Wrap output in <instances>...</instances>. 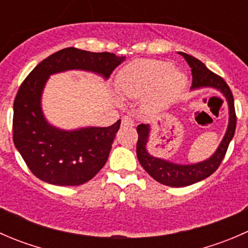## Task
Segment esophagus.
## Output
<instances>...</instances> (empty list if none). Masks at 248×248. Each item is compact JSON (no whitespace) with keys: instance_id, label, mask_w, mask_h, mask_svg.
<instances>
[{"instance_id":"obj_1","label":"esophagus","mask_w":248,"mask_h":248,"mask_svg":"<svg viewBox=\"0 0 248 248\" xmlns=\"http://www.w3.org/2000/svg\"><path fill=\"white\" fill-rule=\"evenodd\" d=\"M121 124H122V127H133L134 121L129 116H124V117H122Z\"/></svg>"}]
</instances>
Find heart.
I'll return each mask as SVG.
<instances>
[{
	"label": "heart",
	"mask_w": 248,
	"mask_h": 248,
	"mask_svg": "<svg viewBox=\"0 0 248 248\" xmlns=\"http://www.w3.org/2000/svg\"><path fill=\"white\" fill-rule=\"evenodd\" d=\"M187 78L172 64L159 60H138L121 69L116 79L120 94L126 98L145 97L149 108L164 109L182 94Z\"/></svg>",
	"instance_id": "b5f03b06"
}]
</instances>
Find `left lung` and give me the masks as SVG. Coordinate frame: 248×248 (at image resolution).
Here are the masks:
<instances>
[{"label":"left lung","instance_id":"8db88e82","mask_svg":"<svg viewBox=\"0 0 248 248\" xmlns=\"http://www.w3.org/2000/svg\"><path fill=\"white\" fill-rule=\"evenodd\" d=\"M179 54L185 57L188 66L191 67L192 78H193L191 90L211 87V89L218 90L223 94L224 98L228 102L229 122L226 134H224L223 139H222L221 144L217 147L215 154L210 158L194 164L172 163V162L150 155L146 149V144L149 141L150 136V126L141 124L137 127V132H138L137 157H138L140 164L146 172H149L150 176L154 177L156 181L170 187L189 186V185L202 181V180L206 179L210 175L214 174L221 164L222 159L226 156L229 142L232 141L235 133V128H236L234 98H232V93L228 84L224 81L223 78L207 69L206 66L196 57L185 54V52H179Z\"/></svg>","mask_w":248,"mask_h":248}]
</instances>
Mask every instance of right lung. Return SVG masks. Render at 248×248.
I'll return each mask as SVG.
<instances>
[{
	"instance_id": "1",
	"label": "right lung",
	"mask_w": 248,
	"mask_h": 248,
	"mask_svg": "<svg viewBox=\"0 0 248 248\" xmlns=\"http://www.w3.org/2000/svg\"><path fill=\"white\" fill-rule=\"evenodd\" d=\"M124 59L66 47L37 64L22 81L14 99L13 140L34 176L56 186H79L103 168L121 120L109 127L56 128L44 117L42 93L51 74L81 69L108 79Z\"/></svg>"
}]
</instances>
